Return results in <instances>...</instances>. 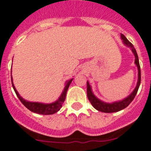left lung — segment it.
Masks as SVG:
<instances>
[{
	"mask_svg": "<svg viewBox=\"0 0 151 151\" xmlns=\"http://www.w3.org/2000/svg\"><path fill=\"white\" fill-rule=\"evenodd\" d=\"M121 38L123 39V43L127 46L131 48L132 52H134V55H135V63L137 65V66L138 68V82L137 87L134 90V92L127 96L126 99H124L122 101H118V102H115L113 103H104L103 101L99 100V99H97L95 96L93 95V93H92V89L89 86V83L87 82V96L88 99L90 101L91 104L93 105V106L96 109L99 110V111L103 112V113H114V112H118L121 109H123L127 106H129V104L131 103L133 99H134L136 94L137 93L139 86L140 84V80H141V73H140V63H139V59H138L137 53L136 52V49L134 48V45L131 42H129L125 36L123 35H121Z\"/></svg>",
	"mask_w": 151,
	"mask_h": 151,
	"instance_id": "left-lung-1",
	"label": "left lung"
}]
</instances>
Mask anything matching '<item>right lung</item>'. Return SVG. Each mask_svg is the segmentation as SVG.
I'll return each instance as SVG.
<instances>
[{
    "mask_svg": "<svg viewBox=\"0 0 151 151\" xmlns=\"http://www.w3.org/2000/svg\"><path fill=\"white\" fill-rule=\"evenodd\" d=\"M73 78L70 79L69 81H68L65 85V87L64 90L62 92V95L60 96V97L58 98V99L57 101H55V103H50V104H44V103H32V102H28V101H26L20 96V95L18 94V93L16 90L15 87L14 86L13 82H12V77H11V83H12V86L14 88V90L15 92L16 95L18 97V99H20V101L23 103V105L28 108L29 110H31L32 112L34 113H38V114H42V115H50V114H53V113H55L56 112H58L59 109L62 108V104L64 103L65 99V96H66V93L67 90H68V87H69V85L72 83Z\"/></svg>",
    "mask_w": 151,
    "mask_h": 151,
    "instance_id": "obj_1",
    "label": "right lung"
}]
</instances>
